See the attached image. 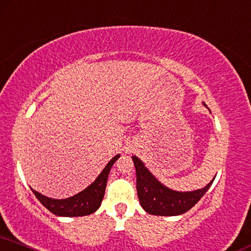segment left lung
I'll use <instances>...</instances> for the list:
<instances>
[{"instance_id":"1","label":"left lung","mask_w":251,"mask_h":251,"mask_svg":"<svg viewBox=\"0 0 251 251\" xmlns=\"http://www.w3.org/2000/svg\"><path fill=\"white\" fill-rule=\"evenodd\" d=\"M137 177L139 203L146 212L153 216H178L189 211L209 190L213 181L203 189L180 193L162 185L137 157H132ZM214 180V178H213Z\"/></svg>"}]
</instances>
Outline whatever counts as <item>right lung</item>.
Here are the masks:
<instances>
[{"label":"right lung","instance_id":"obj_1","mask_svg":"<svg viewBox=\"0 0 251 251\" xmlns=\"http://www.w3.org/2000/svg\"><path fill=\"white\" fill-rule=\"evenodd\" d=\"M120 155H115L110 160L103 171L100 173L97 180L92 184L89 185L86 189L80 191L75 196L67 198V200H51L44 195L39 194L38 191L32 189L35 197L40 201V203L50 210L51 213L61 217H82L91 214L99 209L101 205L102 198L105 196L107 178L110 172V168L114 162L118 160Z\"/></svg>","mask_w":251,"mask_h":251}]
</instances>
